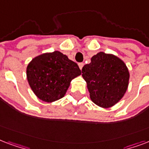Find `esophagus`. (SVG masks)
I'll return each instance as SVG.
<instances>
[{"label": "esophagus", "instance_id": "esophagus-1", "mask_svg": "<svg viewBox=\"0 0 149 149\" xmlns=\"http://www.w3.org/2000/svg\"><path fill=\"white\" fill-rule=\"evenodd\" d=\"M78 66H79V68L81 70L83 68V66H84V63H79V64H78Z\"/></svg>", "mask_w": 149, "mask_h": 149}]
</instances>
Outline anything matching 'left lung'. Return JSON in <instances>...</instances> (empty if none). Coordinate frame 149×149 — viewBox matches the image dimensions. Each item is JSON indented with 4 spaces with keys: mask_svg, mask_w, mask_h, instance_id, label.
Returning <instances> with one entry per match:
<instances>
[{
    "mask_svg": "<svg viewBox=\"0 0 149 149\" xmlns=\"http://www.w3.org/2000/svg\"><path fill=\"white\" fill-rule=\"evenodd\" d=\"M91 100L99 107L108 108L121 100L128 86L129 72L120 59L103 52L91 59L81 69Z\"/></svg>",
    "mask_w": 149,
    "mask_h": 149,
    "instance_id": "obj_1",
    "label": "left lung"
}]
</instances>
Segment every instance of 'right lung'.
Instances as JSON below:
<instances>
[{"instance_id": "add662e5", "label": "right lung", "mask_w": 149, "mask_h": 149, "mask_svg": "<svg viewBox=\"0 0 149 149\" xmlns=\"http://www.w3.org/2000/svg\"><path fill=\"white\" fill-rule=\"evenodd\" d=\"M27 79L40 100L51 102L64 97L73 78L81 74L75 62L59 51L36 56L27 67Z\"/></svg>"}]
</instances>
